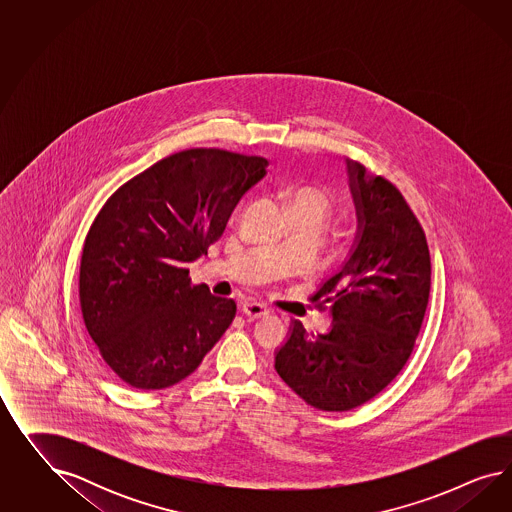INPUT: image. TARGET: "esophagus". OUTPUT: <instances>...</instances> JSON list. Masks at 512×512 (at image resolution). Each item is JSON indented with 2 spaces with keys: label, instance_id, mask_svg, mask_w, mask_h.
<instances>
[{
  "label": "esophagus",
  "instance_id": "1",
  "mask_svg": "<svg viewBox=\"0 0 512 512\" xmlns=\"http://www.w3.org/2000/svg\"><path fill=\"white\" fill-rule=\"evenodd\" d=\"M242 311H244V315L249 317V319H259V317H264V315L270 313V310L264 304H259V302H244L242 304Z\"/></svg>",
  "mask_w": 512,
  "mask_h": 512
}]
</instances>
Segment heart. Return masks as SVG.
Masks as SVG:
<instances>
[{
  "label": "heart",
  "mask_w": 512,
  "mask_h": 512,
  "mask_svg": "<svg viewBox=\"0 0 512 512\" xmlns=\"http://www.w3.org/2000/svg\"><path fill=\"white\" fill-rule=\"evenodd\" d=\"M287 206L291 216L298 223H308L321 231L326 221L336 214L340 202L338 197L325 186L302 184L287 191Z\"/></svg>",
  "instance_id": "heart-1"
}]
</instances>
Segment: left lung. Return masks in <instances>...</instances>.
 <instances>
[{
  "label": "left lung",
  "instance_id": "8db88e82",
  "mask_svg": "<svg viewBox=\"0 0 512 512\" xmlns=\"http://www.w3.org/2000/svg\"><path fill=\"white\" fill-rule=\"evenodd\" d=\"M357 208L355 244L340 270L311 296L332 328L308 336L293 321L276 351V372L306 403L349 411L372 400L402 372L430 298L426 234L402 193L347 159Z\"/></svg>",
  "mask_w": 512,
  "mask_h": 512
}]
</instances>
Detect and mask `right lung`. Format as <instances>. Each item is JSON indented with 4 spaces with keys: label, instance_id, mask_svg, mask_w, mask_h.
<instances>
[{
    "label": "right lung",
    "instance_id": "right-lung-1",
    "mask_svg": "<svg viewBox=\"0 0 512 512\" xmlns=\"http://www.w3.org/2000/svg\"><path fill=\"white\" fill-rule=\"evenodd\" d=\"M268 161L191 148L125 182L88 231L78 295L99 355L129 387L186 379L233 323V298L191 287L187 264L223 234Z\"/></svg>",
    "mask_w": 512,
    "mask_h": 512
}]
</instances>
